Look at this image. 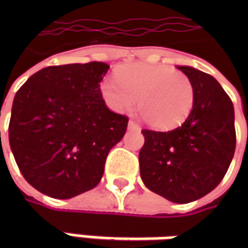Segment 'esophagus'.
Listing matches in <instances>:
<instances>
[{"mask_svg":"<svg viewBox=\"0 0 248 248\" xmlns=\"http://www.w3.org/2000/svg\"><path fill=\"white\" fill-rule=\"evenodd\" d=\"M129 130H134V131H138V130H140V124H137V122H134V121H130V122H129Z\"/></svg>","mask_w":248,"mask_h":248,"instance_id":"1","label":"esophagus"}]
</instances>
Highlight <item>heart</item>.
I'll list each match as a JSON object with an SVG mask.
<instances>
[{
  "mask_svg": "<svg viewBox=\"0 0 248 248\" xmlns=\"http://www.w3.org/2000/svg\"><path fill=\"white\" fill-rule=\"evenodd\" d=\"M115 79H105L99 86L103 101L114 111L130 110L138 98L140 117L158 130L177 127L191 113V81L170 66L127 63L115 71Z\"/></svg>",
  "mask_w": 248,
  "mask_h": 248,
  "instance_id": "heart-1",
  "label": "heart"
}]
</instances>
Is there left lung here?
<instances>
[{"mask_svg": "<svg viewBox=\"0 0 248 248\" xmlns=\"http://www.w3.org/2000/svg\"><path fill=\"white\" fill-rule=\"evenodd\" d=\"M194 87L191 113L171 131L142 130L140 178L174 203L194 202L218 186L234 156V106L219 82L191 66H178Z\"/></svg>", "mask_w": 248, "mask_h": 248, "instance_id": "left-lung-1", "label": "left lung"}]
</instances>
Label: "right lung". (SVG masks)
Masks as SVG:
<instances>
[{"mask_svg":"<svg viewBox=\"0 0 248 248\" xmlns=\"http://www.w3.org/2000/svg\"><path fill=\"white\" fill-rule=\"evenodd\" d=\"M105 62L49 66L21 86L12 106L9 143L24 178L45 195L70 199L97 186L108 151L129 118L105 105Z\"/></svg>","mask_w":248,"mask_h":248,"instance_id":"obj_1","label":"right lung"}]
</instances>
